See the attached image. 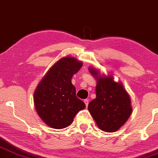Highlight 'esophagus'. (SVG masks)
Returning <instances> with one entry per match:
<instances>
[{"label":"esophagus","mask_w":158,"mask_h":158,"mask_svg":"<svg viewBox=\"0 0 158 158\" xmlns=\"http://www.w3.org/2000/svg\"><path fill=\"white\" fill-rule=\"evenodd\" d=\"M84 103H85L86 106L87 107L88 106V104H89V99H84Z\"/></svg>","instance_id":"esophagus-1"}]
</instances>
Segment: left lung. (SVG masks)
<instances>
[{
  "label": "left lung",
  "instance_id": "left-lung-1",
  "mask_svg": "<svg viewBox=\"0 0 158 158\" xmlns=\"http://www.w3.org/2000/svg\"><path fill=\"white\" fill-rule=\"evenodd\" d=\"M89 72L97 80L96 98L88 105V109L102 130L112 133L123 126L132 113L130 96L120 83L111 76L99 75L93 68Z\"/></svg>",
  "mask_w": 158,
  "mask_h": 158
}]
</instances>
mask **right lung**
<instances>
[{"mask_svg":"<svg viewBox=\"0 0 158 158\" xmlns=\"http://www.w3.org/2000/svg\"><path fill=\"white\" fill-rule=\"evenodd\" d=\"M82 62L73 57L59 59L46 74L37 86L34 102L40 118L54 129L69 126L77 112L85 108L76 96L72 84L73 74L82 67Z\"/></svg>","mask_w":158,"mask_h":158,"instance_id":"obj_1","label":"right lung"}]
</instances>
